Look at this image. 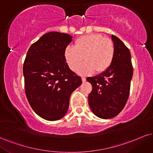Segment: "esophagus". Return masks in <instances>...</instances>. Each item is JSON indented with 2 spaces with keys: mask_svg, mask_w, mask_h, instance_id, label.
Segmentation results:
<instances>
[{
  "mask_svg": "<svg viewBox=\"0 0 153 153\" xmlns=\"http://www.w3.org/2000/svg\"><path fill=\"white\" fill-rule=\"evenodd\" d=\"M82 80L83 82H86V78H85V77L82 76Z\"/></svg>",
  "mask_w": 153,
  "mask_h": 153,
  "instance_id": "34e87169",
  "label": "esophagus"
}]
</instances>
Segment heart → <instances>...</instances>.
Instances as JSON below:
<instances>
[{"mask_svg": "<svg viewBox=\"0 0 153 153\" xmlns=\"http://www.w3.org/2000/svg\"><path fill=\"white\" fill-rule=\"evenodd\" d=\"M115 54L113 41L100 34H90L79 37L75 41L74 47L67 46L64 56L66 62L72 71L82 75L89 74L96 71L101 73L106 70L112 64Z\"/></svg>", "mask_w": 153, "mask_h": 153, "instance_id": "obj_1", "label": "heart"}]
</instances>
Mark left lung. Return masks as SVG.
<instances>
[{
	"label": "left lung",
	"mask_w": 153,
	"mask_h": 153,
	"mask_svg": "<svg viewBox=\"0 0 153 153\" xmlns=\"http://www.w3.org/2000/svg\"><path fill=\"white\" fill-rule=\"evenodd\" d=\"M111 39L115 48L112 64L100 74L86 79L92 85L88 105L92 112L103 119L114 118L124 108L133 74L128 48L115 35Z\"/></svg>",
	"instance_id": "8db88e82"
}]
</instances>
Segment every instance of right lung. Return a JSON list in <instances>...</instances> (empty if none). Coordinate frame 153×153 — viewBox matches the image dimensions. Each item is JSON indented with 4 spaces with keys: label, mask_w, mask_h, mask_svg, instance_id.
Listing matches in <instances>:
<instances>
[{
    "label": "right lung",
    "mask_w": 153,
    "mask_h": 153,
    "mask_svg": "<svg viewBox=\"0 0 153 153\" xmlns=\"http://www.w3.org/2000/svg\"><path fill=\"white\" fill-rule=\"evenodd\" d=\"M72 37L50 32L30 47L23 64L25 90L36 114L48 120L65 116L72 92L82 84L69 69L64 52Z\"/></svg>",
    "instance_id": "add662e5"
}]
</instances>
